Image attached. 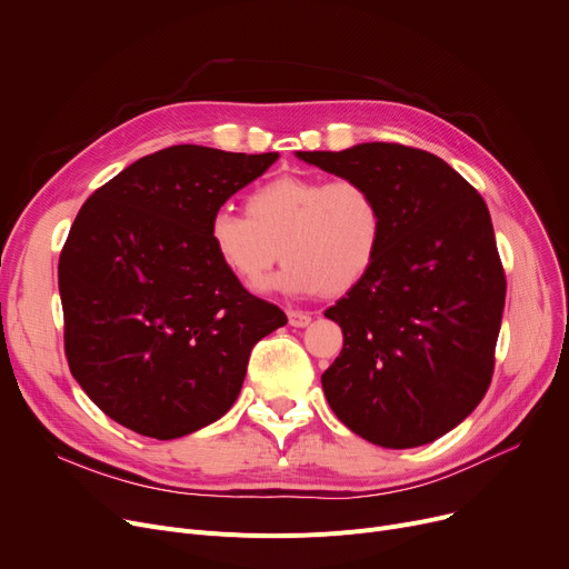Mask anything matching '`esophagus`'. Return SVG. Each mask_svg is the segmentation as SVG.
<instances>
[{
	"label": "esophagus",
	"instance_id": "1",
	"mask_svg": "<svg viewBox=\"0 0 569 569\" xmlns=\"http://www.w3.org/2000/svg\"><path fill=\"white\" fill-rule=\"evenodd\" d=\"M288 322H290L292 327H307V325L311 322V313L292 309V311H288Z\"/></svg>",
	"mask_w": 569,
	"mask_h": 569
}]
</instances>
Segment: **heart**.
Here are the masks:
<instances>
[{
	"label": "heart",
	"mask_w": 569,
	"mask_h": 569,
	"mask_svg": "<svg viewBox=\"0 0 569 569\" xmlns=\"http://www.w3.org/2000/svg\"><path fill=\"white\" fill-rule=\"evenodd\" d=\"M385 228L382 202L365 179L281 174L249 193L247 214L219 209L207 237L226 272L249 290L283 258L277 290L341 295L373 269Z\"/></svg>",
	"instance_id": "obj_1"
}]
</instances>
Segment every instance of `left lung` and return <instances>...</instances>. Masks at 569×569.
I'll return each instance as SVG.
<instances>
[{
	"mask_svg": "<svg viewBox=\"0 0 569 569\" xmlns=\"http://www.w3.org/2000/svg\"><path fill=\"white\" fill-rule=\"evenodd\" d=\"M297 157L365 179L387 226L371 272L325 311L343 330L322 373L327 403L373 445H427L466 420L493 376L507 283L487 202L442 159L397 142Z\"/></svg>",
	"mask_w": 569,
	"mask_h": 569,
	"instance_id": "left-lung-1",
	"label": "left lung"
}]
</instances>
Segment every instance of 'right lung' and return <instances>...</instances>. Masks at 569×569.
Here are the masks:
<instances>
[{"instance_id": "1", "label": "right lung", "mask_w": 569, "mask_h": 569, "mask_svg": "<svg viewBox=\"0 0 569 569\" xmlns=\"http://www.w3.org/2000/svg\"><path fill=\"white\" fill-rule=\"evenodd\" d=\"M279 159L172 144L97 189L59 256L64 350L110 420L172 440L234 403L251 348L286 313L234 281L209 244L221 204Z\"/></svg>"}]
</instances>
